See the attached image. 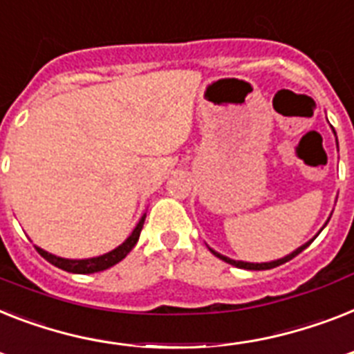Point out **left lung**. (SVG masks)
I'll use <instances>...</instances> for the list:
<instances>
[{
	"label": "left lung",
	"instance_id": "left-lung-1",
	"mask_svg": "<svg viewBox=\"0 0 354 354\" xmlns=\"http://www.w3.org/2000/svg\"><path fill=\"white\" fill-rule=\"evenodd\" d=\"M311 242H313V240H311ZM311 242H309V243H311ZM309 243L298 247L297 251L291 252V254H287L286 258H280V260L269 261V263H247V261H236V260H231V258L222 257V254H218V252H214V251H212V249H211V252H212V254H214V257L220 258V260L227 261V263H231V266H234V267H240V269H249V271H266V269H272V267H278V266H281V263H286V261L292 260V258H295V257H298V254H300V252L304 251L306 247H309Z\"/></svg>",
	"mask_w": 354,
	"mask_h": 354
}]
</instances>
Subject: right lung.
<instances>
[{
  "label": "right lung",
  "instance_id": "right-lung-1",
  "mask_svg": "<svg viewBox=\"0 0 354 354\" xmlns=\"http://www.w3.org/2000/svg\"><path fill=\"white\" fill-rule=\"evenodd\" d=\"M143 222H145V216H142L140 223L136 225V229L132 231L131 236L125 240L120 247H116L114 251L107 252V254H103V257H97V258H88V260H65V258H57L50 252L43 251L39 247H36V251L41 254L43 258L47 261H50L53 266L59 267L63 271L67 272H77V274H88V272H100V271H105L109 267H112L114 263L118 261H122L123 258L127 257L131 249L136 245L138 238H140V232H142V227Z\"/></svg>",
  "mask_w": 354,
  "mask_h": 354
}]
</instances>
